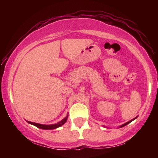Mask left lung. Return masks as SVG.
<instances>
[{
    "instance_id": "1",
    "label": "left lung",
    "mask_w": 158,
    "mask_h": 158,
    "mask_svg": "<svg viewBox=\"0 0 158 158\" xmlns=\"http://www.w3.org/2000/svg\"><path fill=\"white\" fill-rule=\"evenodd\" d=\"M136 118H137V117H135V118H134L133 119H131V120L128 121V122H127V123H125V124H123V125H122V126H119V128H122V127H123V126H126V125H128V123H131V121H133V120H134V119H135Z\"/></svg>"
}]
</instances>
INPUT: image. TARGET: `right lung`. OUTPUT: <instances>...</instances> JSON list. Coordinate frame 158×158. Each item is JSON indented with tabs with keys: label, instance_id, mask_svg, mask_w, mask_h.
Returning a JSON list of instances; mask_svg holds the SVG:
<instances>
[{
	"label": "right lung",
	"instance_id": "add662e5",
	"mask_svg": "<svg viewBox=\"0 0 158 158\" xmlns=\"http://www.w3.org/2000/svg\"><path fill=\"white\" fill-rule=\"evenodd\" d=\"M68 116H67L66 117H64V118L62 120H61L60 122L56 123V124H52V125H42V124H39V123L29 122V121H28V123H30V124H32V125H33V126L38 127V128H41V129L52 130V129H55V128H59V127H60L62 126V125H64V123H66L67 119H68Z\"/></svg>",
	"mask_w": 158,
	"mask_h": 158
}]
</instances>
